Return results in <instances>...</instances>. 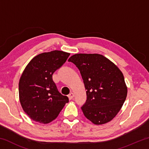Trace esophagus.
Instances as JSON below:
<instances>
[{"instance_id": "1", "label": "esophagus", "mask_w": 149, "mask_h": 149, "mask_svg": "<svg viewBox=\"0 0 149 149\" xmlns=\"http://www.w3.org/2000/svg\"><path fill=\"white\" fill-rule=\"evenodd\" d=\"M74 93H73L72 92L70 93V94L68 95V98H69L70 100H72L73 98H74Z\"/></svg>"}]
</instances>
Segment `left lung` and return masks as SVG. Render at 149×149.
I'll use <instances>...</instances> for the list:
<instances>
[{
  "instance_id": "left-lung-1",
  "label": "left lung",
  "mask_w": 149,
  "mask_h": 149,
  "mask_svg": "<svg viewBox=\"0 0 149 149\" xmlns=\"http://www.w3.org/2000/svg\"><path fill=\"white\" fill-rule=\"evenodd\" d=\"M68 62L79 69L87 90V100L81 107L85 116L96 125L112 120L127 97L122 72L110 60L99 54H75Z\"/></svg>"
}]
</instances>
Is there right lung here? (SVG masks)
<instances>
[{"label":"right lung","mask_w":149,"mask_h":149,"mask_svg":"<svg viewBox=\"0 0 149 149\" xmlns=\"http://www.w3.org/2000/svg\"><path fill=\"white\" fill-rule=\"evenodd\" d=\"M70 54L60 50L39 54L29 62L20 77V103L24 112L35 122H52L69 102L68 97L58 91L52 74Z\"/></svg>","instance_id":"obj_1"}]
</instances>
